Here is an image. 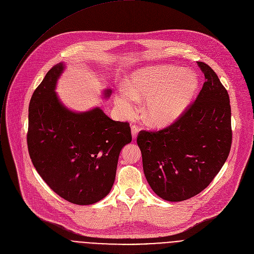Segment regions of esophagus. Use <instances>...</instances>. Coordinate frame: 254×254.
<instances>
[{
  "mask_svg": "<svg viewBox=\"0 0 254 254\" xmlns=\"http://www.w3.org/2000/svg\"><path fill=\"white\" fill-rule=\"evenodd\" d=\"M137 132H138V127L135 126L131 127V135H132V139H135L137 137Z\"/></svg>",
  "mask_w": 254,
  "mask_h": 254,
  "instance_id": "34e87169",
  "label": "esophagus"
}]
</instances>
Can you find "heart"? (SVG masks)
<instances>
[{"label": "heart", "mask_w": 254, "mask_h": 254, "mask_svg": "<svg viewBox=\"0 0 254 254\" xmlns=\"http://www.w3.org/2000/svg\"><path fill=\"white\" fill-rule=\"evenodd\" d=\"M199 88V79L192 72L176 66H149L134 71L128 87L120 88L115 103L126 119L134 116L138 101L143 106L146 122L157 127H169L188 109Z\"/></svg>", "instance_id": "obj_1"}]
</instances>
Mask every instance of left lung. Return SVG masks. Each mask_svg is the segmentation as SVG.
Here are the masks:
<instances>
[{
  "instance_id": "1",
  "label": "left lung",
  "mask_w": 254,
  "mask_h": 254,
  "mask_svg": "<svg viewBox=\"0 0 254 254\" xmlns=\"http://www.w3.org/2000/svg\"><path fill=\"white\" fill-rule=\"evenodd\" d=\"M198 66L206 81L196 101L168 127L141 130L137 136L145 178L153 192L169 202L185 201L207 188L231 150L228 91L209 65Z\"/></svg>"
}]
</instances>
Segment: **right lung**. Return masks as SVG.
<instances>
[{
	"label": "right lung",
	"mask_w": 254,
	"mask_h": 254,
	"mask_svg": "<svg viewBox=\"0 0 254 254\" xmlns=\"http://www.w3.org/2000/svg\"><path fill=\"white\" fill-rule=\"evenodd\" d=\"M65 67L64 62L54 65L32 94L27 147L36 171L57 195L76 205H92L110 193L121 150L131 141L130 127L99 107L68 109L55 92ZM111 94L106 89L103 98Z\"/></svg>",
	"instance_id": "right-lung-1"
}]
</instances>
